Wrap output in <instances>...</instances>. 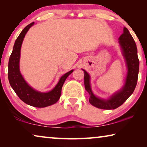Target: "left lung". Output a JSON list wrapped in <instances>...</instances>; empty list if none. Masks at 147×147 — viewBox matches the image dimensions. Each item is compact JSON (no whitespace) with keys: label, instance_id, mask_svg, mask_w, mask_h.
Masks as SVG:
<instances>
[{"label":"left lung","instance_id":"1","mask_svg":"<svg viewBox=\"0 0 147 147\" xmlns=\"http://www.w3.org/2000/svg\"><path fill=\"white\" fill-rule=\"evenodd\" d=\"M119 40L122 54L127 67L125 81L120 90L113 94L108 99L98 97L92 91L90 75L82 69L84 72L85 89L89 94V103L96 108L103 109H116L121 106L133 93L137 85L139 69L138 49L134 38L126 27H124L123 33L119 37Z\"/></svg>","mask_w":147,"mask_h":147}]
</instances>
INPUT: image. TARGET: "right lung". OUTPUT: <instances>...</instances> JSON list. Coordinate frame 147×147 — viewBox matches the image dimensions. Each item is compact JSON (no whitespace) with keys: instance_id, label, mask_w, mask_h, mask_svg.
<instances>
[{"instance_id":"obj_1","label":"right lung","mask_w":147,"mask_h":147,"mask_svg":"<svg viewBox=\"0 0 147 147\" xmlns=\"http://www.w3.org/2000/svg\"><path fill=\"white\" fill-rule=\"evenodd\" d=\"M34 24L32 23L24 28L14 43L13 51L8 62V80L10 86L19 98L24 103L36 108H45L53 105L58 101L61 93V88L66 78L73 73L71 70L64 74L56 86L49 92H40L30 86L20 72L19 61L21 49L23 39L28 30Z\"/></svg>"}]
</instances>
